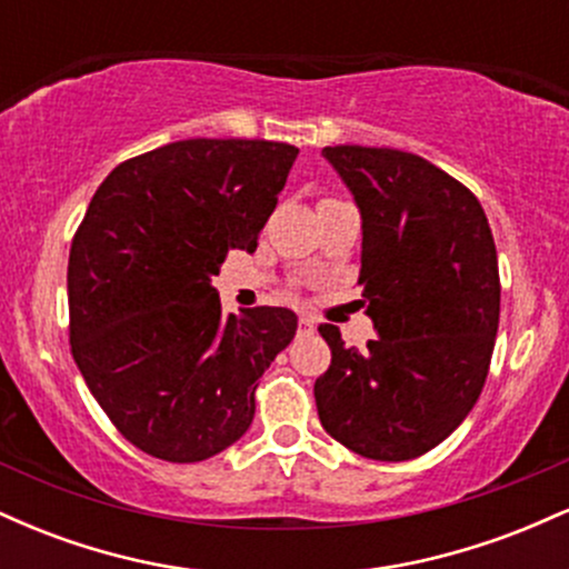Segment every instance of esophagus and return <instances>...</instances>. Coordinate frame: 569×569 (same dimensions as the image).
Masks as SVG:
<instances>
[{
    "label": "esophagus",
    "mask_w": 569,
    "mask_h": 569,
    "mask_svg": "<svg viewBox=\"0 0 569 569\" xmlns=\"http://www.w3.org/2000/svg\"><path fill=\"white\" fill-rule=\"evenodd\" d=\"M297 331H299V335H312V331H316V323H312L310 318H299Z\"/></svg>",
    "instance_id": "1"
}]
</instances>
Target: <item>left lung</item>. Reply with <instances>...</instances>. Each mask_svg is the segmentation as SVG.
Here are the masks:
<instances>
[{
	"mask_svg": "<svg viewBox=\"0 0 569 569\" xmlns=\"http://www.w3.org/2000/svg\"><path fill=\"white\" fill-rule=\"evenodd\" d=\"M323 158L361 208L358 286L380 337L358 352L337 326H318L331 348L318 417L356 455L415 460L485 388L500 321L492 230L471 189L420 154L339 143Z\"/></svg>",
	"mask_w": 569,
	"mask_h": 569,
	"instance_id": "1",
	"label": "left lung"
}]
</instances>
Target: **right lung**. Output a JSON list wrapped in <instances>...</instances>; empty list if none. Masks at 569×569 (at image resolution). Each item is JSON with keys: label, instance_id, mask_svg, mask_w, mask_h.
I'll use <instances>...</instances> for the list:
<instances>
[{"label": "right lung", "instance_id": "1", "mask_svg": "<svg viewBox=\"0 0 569 569\" xmlns=\"http://www.w3.org/2000/svg\"><path fill=\"white\" fill-rule=\"evenodd\" d=\"M299 149L187 139L114 168L69 251V342L90 393L141 452L219 455L253 420L257 380L293 339L286 307L221 316L211 286L232 248L257 251Z\"/></svg>", "mask_w": 569, "mask_h": 569}]
</instances>
